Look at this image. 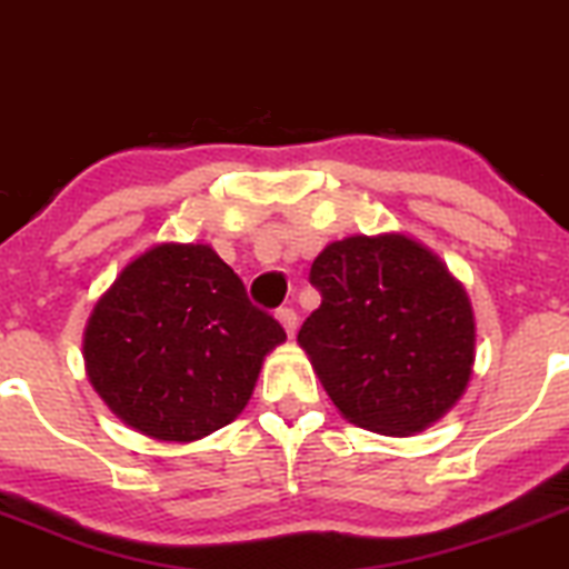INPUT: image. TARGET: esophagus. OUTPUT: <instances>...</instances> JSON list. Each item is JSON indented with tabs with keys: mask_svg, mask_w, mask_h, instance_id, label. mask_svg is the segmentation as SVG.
Here are the masks:
<instances>
[{
	"mask_svg": "<svg viewBox=\"0 0 569 569\" xmlns=\"http://www.w3.org/2000/svg\"><path fill=\"white\" fill-rule=\"evenodd\" d=\"M278 320H280V326L286 328V333H289V337H295V333H297V311L295 309H278Z\"/></svg>",
	"mask_w": 569,
	"mask_h": 569,
	"instance_id": "34e87169",
	"label": "esophagus"
}]
</instances>
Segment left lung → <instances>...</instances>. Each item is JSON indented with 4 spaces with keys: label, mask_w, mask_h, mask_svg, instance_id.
I'll return each instance as SVG.
<instances>
[{
    "label": "left lung",
    "mask_w": 569,
    "mask_h": 569,
    "mask_svg": "<svg viewBox=\"0 0 569 569\" xmlns=\"http://www.w3.org/2000/svg\"><path fill=\"white\" fill-rule=\"evenodd\" d=\"M309 280L322 302L297 342L350 423L405 438L463 396L475 317L429 249L405 236L345 238L317 254Z\"/></svg>",
    "instance_id": "obj_1"
}]
</instances>
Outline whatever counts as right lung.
<instances>
[{
  "label": "right lung",
  "mask_w": 569,
  "mask_h": 569,
  "mask_svg": "<svg viewBox=\"0 0 569 569\" xmlns=\"http://www.w3.org/2000/svg\"><path fill=\"white\" fill-rule=\"evenodd\" d=\"M283 326L204 243H162L120 272L83 337L89 379L117 418L157 440L236 421Z\"/></svg>",
  "instance_id": "1"
}]
</instances>
